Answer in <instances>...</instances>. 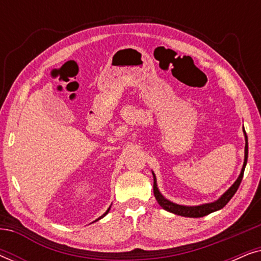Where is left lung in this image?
<instances>
[{
    "mask_svg": "<svg viewBox=\"0 0 261 261\" xmlns=\"http://www.w3.org/2000/svg\"><path fill=\"white\" fill-rule=\"evenodd\" d=\"M245 135V160H244V165H242L241 172L239 174L238 179L234 181V184L228 189V190L224 192V194L221 196L220 198H217L216 201L210 202V203H204V204H199V205H181V204H177V203H173L169 201V199L164 197V196L160 194L159 189H158V184H156V178L154 172L152 171L153 174V192H154V197L156 199V202L159 203V205L162 206L163 209H165L166 212H170L172 214H176V215L179 216H184V217H203L205 215H209L214 212H217V210L222 209L224 205L227 204L228 202L230 201L231 197L235 195V192L240 187V183L242 180V177H244V172H245V167L246 164H247V158H248V139H247V134H246L245 128L242 129Z\"/></svg>",
    "mask_w": 261,
    "mask_h": 261,
    "instance_id": "left-lung-1",
    "label": "left lung"
}]
</instances>
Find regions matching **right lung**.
<instances>
[{
	"instance_id": "right-lung-1",
	"label": "right lung",
	"mask_w": 261,
	"mask_h": 261,
	"mask_svg": "<svg viewBox=\"0 0 261 261\" xmlns=\"http://www.w3.org/2000/svg\"><path fill=\"white\" fill-rule=\"evenodd\" d=\"M110 206H112V205H110ZM110 206H109V208H108V210H107V212H106V213H105V214H103V215H102V216H101V217H98V219H97V220H96V221H98V220H101V219H102V217H105V216H106V215H107V214H108V213H109V210H110Z\"/></svg>"
}]
</instances>
